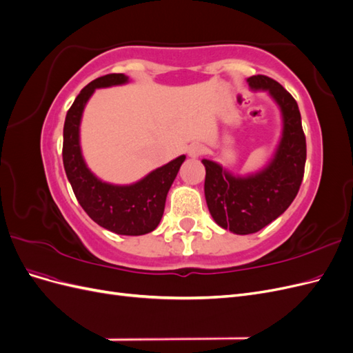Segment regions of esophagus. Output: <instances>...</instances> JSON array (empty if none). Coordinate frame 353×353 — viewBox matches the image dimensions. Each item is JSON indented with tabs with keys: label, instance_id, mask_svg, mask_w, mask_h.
I'll return each mask as SVG.
<instances>
[{
	"label": "esophagus",
	"instance_id": "34e87169",
	"mask_svg": "<svg viewBox=\"0 0 353 353\" xmlns=\"http://www.w3.org/2000/svg\"><path fill=\"white\" fill-rule=\"evenodd\" d=\"M187 153H188L190 157H199V156L205 153V147H203L201 144H191L187 148Z\"/></svg>",
	"mask_w": 353,
	"mask_h": 353
}]
</instances>
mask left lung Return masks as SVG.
Listing matches in <instances>:
<instances>
[{
	"mask_svg": "<svg viewBox=\"0 0 353 353\" xmlns=\"http://www.w3.org/2000/svg\"><path fill=\"white\" fill-rule=\"evenodd\" d=\"M253 91H265L281 112L283 131L271 160L249 175H234L218 162L203 159L205 197L219 227L234 234H253L268 225L292 205L301 188L306 140L297 103L281 85L263 74L248 79Z\"/></svg>",
	"mask_w": 353,
	"mask_h": 353,
	"instance_id": "obj_1",
	"label": "left lung"
}]
</instances>
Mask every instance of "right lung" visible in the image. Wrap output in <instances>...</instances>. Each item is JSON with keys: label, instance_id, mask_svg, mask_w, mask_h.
Instances as JSON below:
<instances>
[{"label": "right lung", "instance_id": "right-lung-1", "mask_svg": "<svg viewBox=\"0 0 353 353\" xmlns=\"http://www.w3.org/2000/svg\"><path fill=\"white\" fill-rule=\"evenodd\" d=\"M128 82L126 74L110 73L94 79L79 92L63 128V165L79 205L94 222L121 236H143L156 230L162 219L168 191L185 156L170 160L134 184L117 185L91 172L82 156L79 138L82 113L94 91Z\"/></svg>", "mask_w": 353, "mask_h": 353}]
</instances>
